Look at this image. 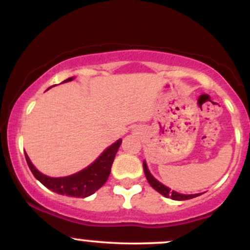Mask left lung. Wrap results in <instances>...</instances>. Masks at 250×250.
Here are the masks:
<instances>
[{
	"instance_id": "8db88e82",
	"label": "left lung",
	"mask_w": 250,
	"mask_h": 250,
	"mask_svg": "<svg viewBox=\"0 0 250 250\" xmlns=\"http://www.w3.org/2000/svg\"><path fill=\"white\" fill-rule=\"evenodd\" d=\"M143 170H145V175H146V177H147L149 185H150L151 187L155 189V190L159 191L160 194H162L163 196L170 197V199L176 200V201H185V200H189V199H194V197H196V196H199V195H201V194L186 195V194L176 193V191H174V190H170V189H169L168 187H166V186H163L162 183H160L156 179H154L153 175L149 173L148 167H147V165H146V162H143Z\"/></svg>"
}]
</instances>
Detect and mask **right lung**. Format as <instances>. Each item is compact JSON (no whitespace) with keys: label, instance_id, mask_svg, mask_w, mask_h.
Returning a JSON list of instances; mask_svg holds the SVG:
<instances>
[{"label":"right lung","instance_id":"right-lung-1","mask_svg":"<svg viewBox=\"0 0 250 250\" xmlns=\"http://www.w3.org/2000/svg\"><path fill=\"white\" fill-rule=\"evenodd\" d=\"M74 77H69L64 82H69ZM122 140H119L115 143L105 149L103 153L100 155L99 159L95 160L90 166L84 168L79 173L70 175L65 177H50L47 175L40 173L37 169L34 167L33 163L30 162L27 153L25 160H27L28 166H29L31 173L36 177L44 187H47L54 193L67 195V196L74 197H87L89 195L94 194L99 190L108 180L109 174H110L111 165H113L115 155L121 146Z\"/></svg>","mask_w":250,"mask_h":250}]
</instances>
